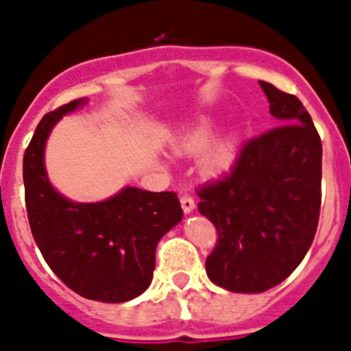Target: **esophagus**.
<instances>
[{"label": "esophagus", "instance_id": "1", "mask_svg": "<svg viewBox=\"0 0 351 351\" xmlns=\"http://www.w3.org/2000/svg\"><path fill=\"white\" fill-rule=\"evenodd\" d=\"M181 207H182V210H184L186 214H190V213H193V209H195V200L193 198L190 197V195H182L181 197Z\"/></svg>", "mask_w": 351, "mask_h": 351}]
</instances>
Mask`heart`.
<instances>
[{
    "label": "heart",
    "mask_w": 351,
    "mask_h": 351,
    "mask_svg": "<svg viewBox=\"0 0 351 351\" xmlns=\"http://www.w3.org/2000/svg\"><path fill=\"white\" fill-rule=\"evenodd\" d=\"M213 137V125L209 121H204L193 128L182 130L176 141L173 147L181 153H197L200 149L206 147ZM235 151H237V142L234 135H226L221 141L210 145L202 158V167L207 173H223L230 170L235 161Z\"/></svg>",
    "instance_id": "b5f03b06"
}]
</instances>
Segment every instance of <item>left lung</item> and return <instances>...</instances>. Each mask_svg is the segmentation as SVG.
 I'll return each mask as SVG.
<instances>
[{"label": "left lung", "mask_w": 351, "mask_h": 351, "mask_svg": "<svg viewBox=\"0 0 351 351\" xmlns=\"http://www.w3.org/2000/svg\"><path fill=\"white\" fill-rule=\"evenodd\" d=\"M258 84L283 125L247 141L232 172L197 191L198 210L218 230L207 276L235 293H260L287 280L320 218V135L297 96Z\"/></svg>", "instance_id": "left-lung-1"}]
</instances>
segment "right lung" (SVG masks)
<instances>
[{
  "label": "right lung",
  "mask_w": 351,
  "mask_h": 351,
  "mask_svg": "<svg viewBox=\"0 0 351 351\" xmlns=\"http://www.w3.org/2000/svg\"><path fill=\"white\" fill-rule=\"evenodd\" d=\"M88 104L79 98L45 114L24 153L23 178L31 234L58 278L91 300L126 302L153 280L160 239L182 219L173 191L126 186L104 202H73L56 191L43 163L56 123Z\"/></svg>",
  "instance_id": "add662e5"
}]
</instances>
